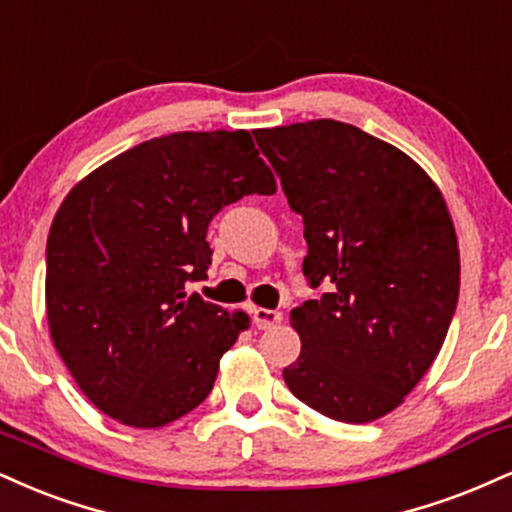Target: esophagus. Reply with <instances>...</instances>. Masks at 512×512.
<instances>
[{
  "label": "esophagus",
  "mask_w": 512,
  "mask_h": 512,
  "mask_svg": "<svg viewBox=\"0 0 512 512\" xmlns=\"http://www.w3.org/2000/svg\"><path fill=\"white\" fill-rule=\"evenodd\" d=\"M252 319H255L257 329H274L276 324H281L283 315L279 310H267V307H255L252 310Z\"/></svg>",
  "instance_id": "34e87169"
}]
</instances>
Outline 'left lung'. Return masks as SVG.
Listing matches in <instances>:
<instances>
[{
  "label": "left lung",
  "instance_id": "obj_1",
  "mask_svg": "<svg viewBox=\"0 0 512 512\" xmlns=\"http://www.w3.org/2000/svg\"><path fill=\"white\" fill-rule=\"evenodd\" d=\"M255 140L303 217L312 286L291 310V393L348 424L389 415L439 355L460 293V250L441 190L415 159L350 123L260 128Z\"/></svg>",
  "mask_w": 512,
  "mask_h": 512
}]
</instances>
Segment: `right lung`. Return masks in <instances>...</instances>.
Here are the masks:
<instances>
[{
    "label": "right lung",
    "mask_w": 512,
    "mask_h": 512,
    "mask_svg": "<svg viewBox=\"0 0 512 512\" xmlns=\"http://www.w3.org/2000/svg\"><path fill=\"white\" fill-rule=\"evenodd\" d=\"M252 193L276 181L248 131H183L121 152L64 197L47 238L49 336L104 415L157 429L209 396L250 317L186 286L207 279L209 221Z\"/></svg>",
    "instance_id": "1"
}]
</instances>
